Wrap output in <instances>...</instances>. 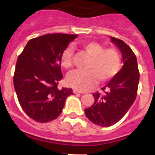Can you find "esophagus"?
<instances>
[{
  "label": "esophagus",
  "mask_w": 155,
  "mask_h": 155,
  "mask_svg": "<svg viewBox=\"0 0 155 155\" xmlns=\"http://www.w3.org/2000/svg\"><path fill=\"white\" fill-rule=\"evenodd\" d=\"M73 93H74L75 94H79V93H83V92L79 91V90H73Z\"/></svg>",
  "instance_id": "esophagus-1"
}]
</instances>
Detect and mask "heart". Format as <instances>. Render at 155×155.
Segmentation results:
<instances>
[{
	"instance_id": "1",
	"label": "heart",
	"mask_w": 155,
	"mask_h": 155,
	"mask_svg": "<svg viewBox=\"0 0 155 155\" xmlns=\"http://www.w3.org/2000/svg\"><path fill=\"white\" fill-rule=\"evenodd\" d=\"M83 48L92 56L89 70H75L66 77L68 86L79 91H85L93 86L100 79L101 82L110 80L117 74L121 68L120 52L113 47L104 48L97 41H86ZM73 49L70 46L65 48L61 55V63L65 69L72 65Z\"/></svg>"
}]
</instances>
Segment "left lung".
<instances>
[{"label":"left lung","mask_w":155,"mask_h":155,"mask_svg":"<svg viewBox=\"0 0 155 155\" xmlns=\"http://www.w3.org/2000/svg\"><path fill=\"white\" fill-rule=\"evenodd\" d=\"M120 48L124 65L101 93H93L94 104L85 109L86 117L95 124L110 127L117 123L134 104L138 89L140 73L134 52L124 41L111 37Z\"/></svg>","instance_id":"left-lung-1"}]
</instances>
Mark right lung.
Returning <instances> with one entry per match:
<instances>
[{
  "label": "right lung",
  "mask_w": 155,
  "mask_h": 155,
  "mask_svg": "<svg viewBox=\"0 0 155 155\" xmlns=\"http://www.w3.org/2000/svg\"><path fill=\"white\" fill-rule=\"evenodd\" d=\"M78 35L46 34L29 40L18 55L14 86L23 110L34 120L47 123L62 111L72 89H58L63 78L61 55Z\"/></svg>",
  "instance_id": "obj_1"
}]
</instances>
